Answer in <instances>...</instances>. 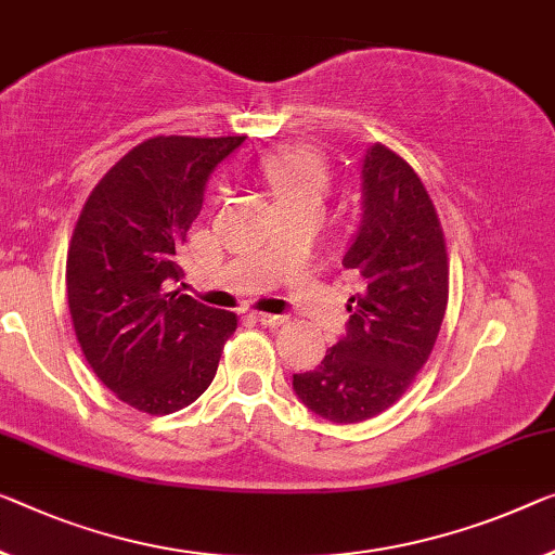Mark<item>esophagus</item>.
Segmentation results:
<instances>
[{
    "label": "esophagus",
    "mask_w": 555,
    "mask_h": 555,
    "mask_svg": "<svg viewBox=\"0 0 555 555\" xmlns=\"http://www.w3.org/2000/svg\"><path fill=\"white\" fill-rule=\"evenodd\" d=\"M255 320H258L260 325H266V327H280V325H285V322H287V314L258 312V314H255Z\"/></svg>",
    "instance_id": "34e87169"
}]
</instances>
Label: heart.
I'll use <instances>...</instances> for the list:
<instances>
[{
    "label": "heart",
    "mask_w": 555,
    "mask_h": 555,
    "mask_svg": "<svg viewBox=\"0 0 555 555\" xmlns=\"http://www.w3.org/2000/svg\"><path fill=\"white\" fill-rule=\"evenodd\" d=\"M258 173L275 195L278 206L322 203L330 189V164L325 153L312 146H285L266 153Z\"/></svg>",
    "instance_id": "heart-1"
}]
</instances>
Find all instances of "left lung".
<instances>
[{
    "instance_id": "left-lung-1",
    "label": "left lung",
    "mask_w": 555,
    "mask_h": 555,
    "mask_svg": "<svg viewBox=\"0 0 555 555\" xmlns=\"http://www.w3.org/2000/svg\"><path fill=\"white\" fill-rule=\"evenodd\" d=\"M364 216L343 266L364 293L349 297L347 335L293 387L322 420H372L404 395L429 360L449 302V255L422 178L387 146L366 151Z\"/></svg>"
}]
</instances>
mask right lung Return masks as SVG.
I'll return each mask as SVG.
<instances>
[{
    "instance_id": "right-lung-1",
    "label": "right lung",
    "mask_w": 555,
    "mask_h": 555,
    "mask_svg": "<svg viewBox=\"0 0 555 555\" xmlns=\"http://www.w3.org/2000/svg\"><path fill=\"white\" fill-rule=\"evenodd\" d=\"M245 135H153L93 185L66 255L76 339L114 395L146 414L193 404L216 377L237 314L181 287L176 250L198 218L210 170Z\"/></svg>"
}]
</instances>
